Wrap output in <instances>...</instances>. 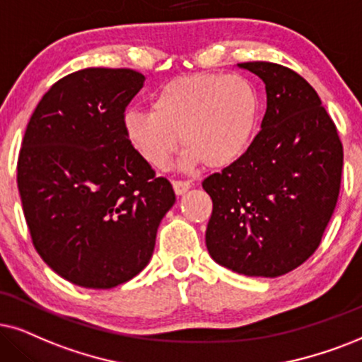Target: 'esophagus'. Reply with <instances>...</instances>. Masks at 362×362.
I'll return each mask as SVG.
<instances>
[{
    "mask_svg": "<svg viewBox=\"0 0 362 362\" xmlns=\"http://www.w3.org/2000/svg\"><path fill=\"white\" fill-rule=\"evenodd\" d=\"M172 185H173V190H175L177 195H184L185 192L192 187L190 182H187V180H173Z\"/></svg>",
    "mask_w": 362,
    "mask_h": 362,
    "instance_id": "1",
    "label": "esophagus"
}]
</instances>
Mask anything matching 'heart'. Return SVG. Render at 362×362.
Wrapping results in <instances>:
<instances>
[{
	"label": "heart",
	"mask_w": 362,
	"mask_h": 362,
	"mask_svg": "<svg viewBox=\"0 0 362 362\" xmlns=\"http://www.w3.org/2000/svg\"><path fill=\"white\" fill-rule=\"evenodd\" d=\"M262 97L244 75L195 73L162 85L152 110H128L123 132L132 148L157 170L182 145L184 167L232 165L257 134Z\"/></svg>",
	"instance_id": "heart-1"
}]
</instances>
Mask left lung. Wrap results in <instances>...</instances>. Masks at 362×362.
I'll return each instance as SVG.
<instances>
[{"label": "left lung", "instance_id": "left-lung-1", "mask_svg": "<svg viewBox=\"0 0 362 362\" xmlns=\"http://www.w3.org/2000/svg\"><path fill=\"white\" fill-rule=\"evenodd\" d=\"M239 66L265 83L267 110L249 150L202 182L214 204L205 244L230 271L279 277L321 244L344 153L332 118L299 73L269 62Z\"/></svg>", "mask_w": 362, "mask_h": 362}]
</instances>
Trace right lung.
Wrapping results in <instances>:
<instances>
[{
	"label": "right lung",
	"mask_w": 362,
	"mask_h": 362,
	"mask_svg": "<svg viewBox=\"0 0 362 362\" xmlns=\"http://www.w3.org/2000/svg\"><path fill=\"white\" fill-rule=\"evenodd\" d=\"M145 76L85 68L36 105L18 157V190L31 240L58 276L88 289L134 279L153 254L175 204L170 182L128 144L125 108Z\"/></svg>",
	"instance_id": "obj_1"
}]
</instances>
